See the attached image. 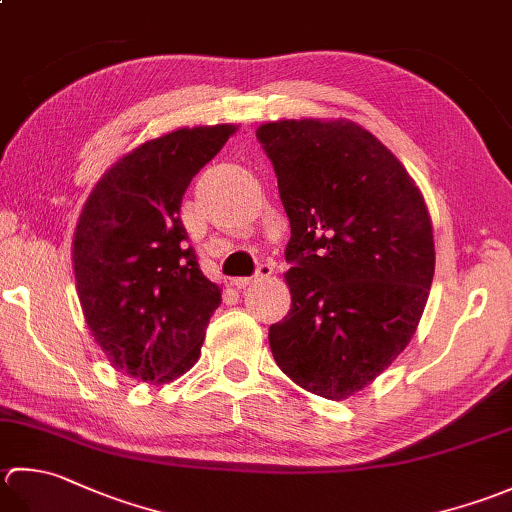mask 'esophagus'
<instances>
[{
  "label": "esophagus",
  "instance_id": "obj_1",
  "mask_svg": "<svg viewBox=\"0 0 512 512\" xmlns=\"http://www.w3.org/2000/svg\"><path fill=\"white\" fill-rule=\"evenodd\" d=\"M270 275H273V264L264 262V264H259L257 273H255L253 277H237V279H233V286H235L237 290H242V288H248L250 284L262 282V279H266V277H270Z\"/></svg>",
  "mask_w": 512,
  "mask_h": 512
}]
</instances>
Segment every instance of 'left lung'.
Segmentation results:
<instances>
[{
  "label": "left lung",
  "mask_w": 512,
  "mask_h": 512,
  "mask_svg": "<svg viewBox=\"0 0 512 512\" xmlns=\"http://www.w3.org/2000/svg\"><path fill=\"white\" fill-rule=\"evenodd\" d=\"M290 219L288 315L270 326L297 386L348 399L410 344L435 275L424 195L404 164L350 119L257 128Z\"/></svg>",
  "instance_id": "left-lung-1"
}]
</instances>
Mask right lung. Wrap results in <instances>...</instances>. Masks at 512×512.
I'll use <instances>...</instances> for the list:
<instances>
[{
    "mask_svg": "<svg viewBox=\"0 0 512 512\" xmlns=\"http://www.w3.org/2000/svg\"><path fill=\"white\" fill-rule=\"evenodd\" d=\"M237 124L177 128L110 166L73 235V273L90 335L139 382L168 384L195 366L222 288L199 270L179 219L182 197Z\"/></svg>",
    "mask_w": 512,
    "mask_h": 512,
    "instance_id": "obj_1",
    "label": "right lung"
}]
</instances>
